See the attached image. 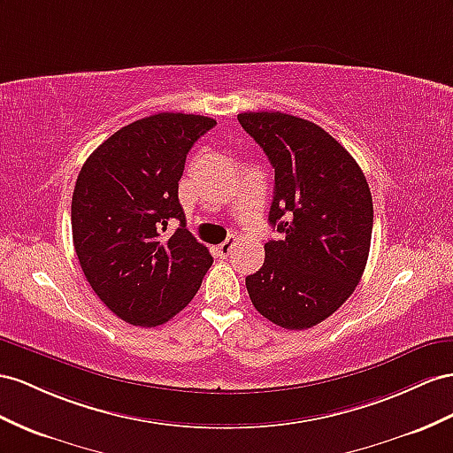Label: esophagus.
<instances>
[{"label":"esophagus","mask_w":453,"mask_h":453,"mask_svg":"<svg viewBox=\"0 0 453 453\" xmlns=\"http://www.w3.org/2000/svg\"><path fill=\"white\" fill-rule=\"evenodd\" d=\"M234 245H235V237H229L227 241L222 242V245H218V257L219 258H227L231 249H234Z\"/></svg>","instance_id":"esophagus-1"}]
</instances>
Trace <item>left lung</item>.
Masks as SVG:
<instances>
[{
  "label": "left lung",
  "instance_id": "1",
  "mask_svg": "<svg viewBox=\"0 0 453 453\" xmlns=\"http://www.w3.org/2000/svg\"><path fill=\"white\" fill-rule=\"evenodd\" d=\"M239 124L275 168L270 224L247 291L264 318L291 331L318 326L354 293L365 270L373 199L354 157L318 124L285 112H241Z\"/></svg>",
  "mask_w": 453,
  "mask_h": 453
}]
</instances>
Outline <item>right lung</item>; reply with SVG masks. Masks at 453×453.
Segmentation results:
<instances>
[{"instance_id":"add662e5","label":"right lung","mask_w":453,"mask_h":453,"mask_svg":"<svg viewBox=\"0 0 453 453\" xmlns=\"http://www.w3.org/2000/svg\"><path fill=\"white\" fill-rule=\"evenodd\" d=\"M214 126L201 114L147 116L114 132L78 173L71 212L78 260L101 303L126 323H166L212 265L185 227L178 181L193 143ZM173 221L180 227L168 238Z\"/></svg>"}]
</instances>
